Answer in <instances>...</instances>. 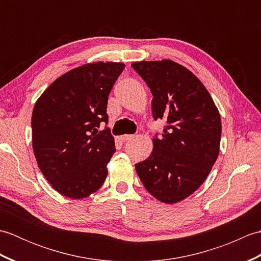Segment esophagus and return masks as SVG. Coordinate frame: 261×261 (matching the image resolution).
<instances>
[{"instance_id": "esophagus-1", "label": "esophagus", "mask_w": 261, "mask_h": 261, "mask_svg": "<svg viewBox=\"0 0 261 261\" xmlns=\"http://www.w3.org/2000/svg\"><path fill=\"white\" fill-rule=\"evenodd\" d=\"M132 138H134V136H132V135H124V136H122V137H121V139H122V141L125 142V141H129V140H131Z\"/></svg>"}]
</instances>
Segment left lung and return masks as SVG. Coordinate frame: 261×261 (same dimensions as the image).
Wrapping results in <instances>:
<instances>
[{"label": "left lung", "instance_id": "left-lung-1", "mask_svg": "<svg viewBox=\"0 0 261 261\" xmlns=\"http://www.w3.org/2000/svg\"><path fill=\"white\" fill-rule=\"evenodd\" d=\"M152 94L154 120L166 121L146 160L136 164L143 186L160 202L190 196L203 184L220 150L221 118L206 88L171 60L131 65Z\"/></svg>", "mask_w": 261, "mask_h": 261}]
</instances>
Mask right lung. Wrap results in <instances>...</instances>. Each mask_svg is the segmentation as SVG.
Returning <instances> with one entry per match:
<instances>
[{
    "mask_svg": "<svg viewBox=\"0 0 261 261\" xmlns=\"http://www.w3.org/2000/svg\"><path fill=\"white\" fill-rule=\"evenodd\" d=\"M122 63H94L55 81L35 104L32 148L41 173L58 193L83 198L107 178L115 152L108 124L109 94L124 69Z\"/></svg>",
    "mask_w": 261,
    "mask_h": 261,
    "instance_id": "1",
    "label": "right lung"
}]
</instances>
